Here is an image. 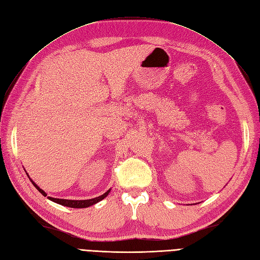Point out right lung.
<instances>
[{
    "label": "right lung",
    "instance_id": "1",
    "mask_svg": "<svg viewBox=\"0 0 260 260\" xmlns=\"http://www.w3.org/2000/svg\"><path fill=\"white\" fill-rule=\"evenodd\" d=\"M28 175V174H26ZM28 177L30 178V176L28 175ZM30 181L32 182V184L35 186V188H37V189L43 194V196H45L46 197L47 196V193L45 192L43 189H41V188L35 184L31 178H30ZM110 191H111V189H109L107 190L105 193H103L102 196H99V197H96V198H93V199H89V200H67V199H57V198H51V197H47V198L49 199V200H51V201H53V202H56V203H58V204H61V205H64V207H69V208H75V209H83V208H88V207H90V205H93V204H95V203H98L99 201H101V200H103L105 197L110 193Z\"/></svg>",
    "mask_w": 260,
    "mask_h": 260
}]
</instances>
